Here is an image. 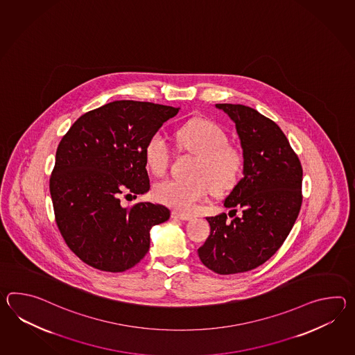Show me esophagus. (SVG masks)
I'll return each mask as SVG.
<instances>
[{
    "mask_svg": "<svg viewBox=\"0 0 355 355\" xmlns=\"http://www.w3.org/2000/svg\"><path fill=\"white\" fill-rule=\"evenodd\" d=\"M172 218L173 219H180V220H191L192 216L187 215V214L181 213V211H172Z\"/></svg>",
    "mask_w": 355,
    "mask_h": 355,
    "instance_id": "obj_1",
    "label": "esophagus"
}]
</instances>
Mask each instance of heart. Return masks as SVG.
<instances>
[{
	"mask_svg": "<svg viewBox=\"0 0 355 355\" xmlns=\"http://www.w3.org/2000/svg\"><path fill=\"white\" fill-rule=\"evenodd\" d=\"M178 141L184 149L197 154L192 169L193 178H168L154 186V196L159 202L180 211H191L202 201L210 186L214 191L230 187L236 180L242 159L220 127L207 119H196L178 131ZM145 162L155 175L166 173L172 153L164 136L151 135L144 150Z\"/></svg>",
	"mask_w": 355,
	"mask_h": 355,
	"instance_id": "1",
	"label": "heart"
}]
</instances>
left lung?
<instances>
[{
    "instance_id": "8db88e82",
    "label": "left lung",
    "mask_w": 355,
    "mask_h": 355,
    "mask_svg": "<svg viewBox=\"0 0 355 355\" xmlns=\"http://www.w3.org/2000/svg\"><path fill=\"white\" fill-rule=\"evenodd\" d=\"M236 123L243 177L224 201L227 214L206 218L210 236L198 248L206 268L220 275L262 265L282 247L302 206L300 158L274 121L242 104H216ZM239 208L241 217L236 216Z\"/></svg>"
}]
</instances>
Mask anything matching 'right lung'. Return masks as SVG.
Wrapping results in <instances>:
<instances>
[{
    "mask_svg": "<svg viewBox=\"0 0 355 355\" xmlns=\"http://www.w3.org/2000/svg\"><path fill=\"white\" fill-rule=\"evenodd\" d=\"M180 108L114 101L83 114L63 136L49 178L55 219L66 245L92 268L122 272L150 248V229L169 219L166 206H121L148 192L144 150Z\"/></svg>",
    "mask_w": 355,
    "mask_h": 355,
    "instance_id": "obj_1",
    "label": "right lung"
}]
</instances>
